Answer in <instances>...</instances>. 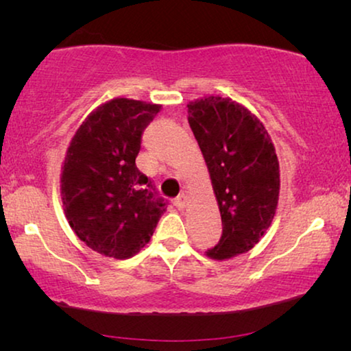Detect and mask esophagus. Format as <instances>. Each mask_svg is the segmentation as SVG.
Returning a JSON list of instances; mask_svg holds the SVG:
<instances>
[{"instance_id": "1", "label": "esophagus", "mask_w": 351, "mask_h": 351, "mask_svg": "<svg viewBox=\"0 0 351 351\" xmlns=\"http://www.w3.org/2000/svg\"><path fill=\"white\" fill-rule=\"evenodd\" d=\"M174 204L177 206V208H179V209H184L185 208V206H186V196L184 195V193H182V195H179V196H177V198H176V201H174Z\"/></svg>"}]
</instances>
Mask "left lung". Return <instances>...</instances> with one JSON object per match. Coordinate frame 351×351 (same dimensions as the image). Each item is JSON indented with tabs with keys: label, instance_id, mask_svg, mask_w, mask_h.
<instances>
[{
	"label": "left lung",
	"instance_id": "obj_1",
	"mask_svg": "<svg viewBox=\"0 0 351 351\" xmlns=\"http://www.w3.org/2000/svg\"><path fill=\"white\" fill-rule=\"evenodd\" d=\"M189 124L208 165L222 217L210 258L247 252L270 227L280 195V165L267 129L243 105L210 95L189 104Z\"/></svg>",
	"mask_w": 351,
	"mask_h": 351
}]
</instances>
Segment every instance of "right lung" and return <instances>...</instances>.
Returning a JSON list of instances; mask_svg holds the SVG:
<instances>
[{
    "mask_svg": "<svg viewBox=\"0 0 351 351\" xmlns=\"http://www.w3.org/2000/svg\"><path fill=\"white\" fill-rule=\"evenodd\" d=\"M161 105L113 99L84 119L62 167L70 227L107 257L129 258L150 241L167 201L136 166L142 134Z\"/></svg>",
    "mask_w": 351,
    "mask_h": 351,
    "instance_id": "1",
    "label": "right lung"
}]
</instances>
